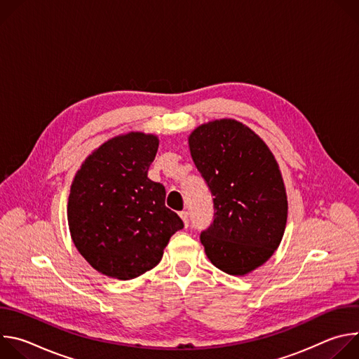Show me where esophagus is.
<instances>
[{
    "mask_svg": "<svg viewBox=\"0 0 359 359\" xmlns=\"http://www.w3.org/2000/svg\"><path fill=\"white\" fill-rule=\"evenodd\" d=\"M179 216H180V219H182V220H183V223H184V226H186V227H187V226H189V213H187V212H184V210H183V212H180V213H179Z\"/></svg>",
    "mask_w": 359,
    "mask_h": 359,
    "instance_id": "esophagus-1",
    "label": "esophagus"
}]
</instances>
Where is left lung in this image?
Returning a JSON list of instances; mask_svg holds the SVG:
<instances>
[{
	"label": "left lung",
	"mask_w": 359,
	"mask_h": 359,
	"mask_svg": "<svg viewBox=\"0 0 359 359\" xmlns=\"http://www.w3.org/2000/svg\"><path fill=\"white\" fill-rule=\"evenodd\" d=\"M191 159L215 196V220L200 241L230 276L263 266L278 248L288 201L278 163L266 142L236 119H216L189 136Z\"/></svg>",
	"instance_id": "8db88e82"
}]
</instances>
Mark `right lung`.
Segmentation results:
<instances>
[{
	"mask_svg": "<svg viewBox=\"0 0 359 359\" xmlns=\"http://www.w3.org/2000/svg\"><path fill=\"white\" fill-rule=\"evenodd\" d=\"M156 135L129 132L95 149L76 172L68 226L82 257L100 274L132 280L156 267L182 219L166 208L165 186L147 177Z\"/></svg>",
	"mask_w": 359,
	"mask_h": 359,
	"instance_id": "right-lung-1",
	"label": "right lung"
}]
</instances>
